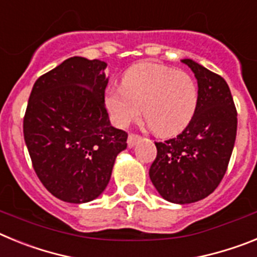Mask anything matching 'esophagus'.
<instances>
[{
    "label": "esophagus",
    "mask_w": 257,
    "mask_h": 257,
    "mask_svg": "<svg viewBox=\"0 0 257 257\" xmlns=\"http://www.w3.org/2000/svg\"><path fill=\"white\" fill-rule=\"evenodd\" d=\"M142 139L139 135H134V134H131V135H128V139H127V144H128V147L130 148H134L136 145V143L139 142V140Z\"/></svg>",
    "instance_id": "1"
}]
</instances>
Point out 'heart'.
<instances>
[{
	"mask_svg": "<svg viewBox=\"0 0 257 257\" xmlns=\"http://www.w3.org/2000/svg\"><path fill=\"white\" fill-rule=\"evenodd\" d=\"M197 82L187 72L156 63H139L124 72L122 87H109L104 104L118 127H127L142 113L153 133H181L197 112Z\"/></svg>",
	"mask_w": 257,
	"mask_h": 257,
	"instance_id": "1",
	"label": "heart"
}]
</instances>
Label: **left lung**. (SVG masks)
<instances>
[{
  "label": "left lung",
  "mask_w": 257,
  "mask_h": 257,
  "mask_svg": "<svg viewBox=\"0 0 257 257\" xmlns=\"http://www.w3.org/2000/svg\"><path fill=\"white\" fill-rule=\"evenodd\" d=\"M198 82L199 103L185 130L156 143L157 157L149 178L171 203L201 201L225 175L237 135V110L225 79L192 59H183Z\"/></svg>",
  "instance_id": "obj_1"
}]
</instances>
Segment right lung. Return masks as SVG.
<instances>
[{"instance_id":"add662e5","label":"right lung","mask_w":257,"mask_h":257,"mask_svg":"<svg viewBox=\"0 0 257 257\" xmlns=\"http://www.w3.org/2000/svg\"><path fill=\"white\" fill-rule=\"evenodd\" d=\"M105 61L73 56L41 76L24 115L33 169L52 196L86 203L108 185L127 134L113 127L104 104Z\"/></svg>"}]
</instances>
